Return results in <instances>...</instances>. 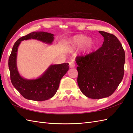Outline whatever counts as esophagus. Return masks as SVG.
Segmentation results:
<instances>
[{
  "label": "esophagus",
  "mask_w": 133,
  "mask_h": 133,
  "mask_svg": "<svg viewBox=\"0 0 133 133\" xmlns=\"http://www.w3.org/2000/svg\"><path fill=\"white\" fill-rule=\"evenodd\" d=\"M69 66L70 68H74L75 66V64L74 62L72 61V62H70V63H69Z\"/></svg>",
  "instance_id": "1"
}]
</instances>
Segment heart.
<instances>
[{
  "label": "heart",
  "mask_w": 133,
  "mask_h": 133,
  "mask_svg": "<svg viewBox=\"0 0 133 133\" xmlns=\"http://www.w3.org/2000/svg\"><path fill=\"white\" fill-rule=\"evenodd\" d=\"M69 51H73L81 46L82 51L85 53L92 48L94 45V40L87 35L79 34L76 35L70 38L68 41Z\"/></svg>",
  "instance_id": "obj_1"
}]
</instances>
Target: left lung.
Instances as JSON below:
<instances>
[{"label": "left lung", "mask_w": 133, "mask_h": 133, "mask_svg": "<svg viewBox=\"0 0 133 133\" xmlns=\"http://www.w3.org/2000/svg\"><path fill=\"white\" fill-rule=\"evenodd\" d=\"M98 32L104 39L101 48L76 60L79 89L92 99L111 96L124 75L125 54L122 44L114 35Z\"/></svg>", "instance_id": "left-lung-1"}]
</instances>
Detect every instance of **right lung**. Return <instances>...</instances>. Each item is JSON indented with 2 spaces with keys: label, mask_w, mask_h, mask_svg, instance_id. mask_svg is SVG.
Returning a JSON list of instances; mask_svg holds the SVG:
<instances>
[{
  "label": "right lung",
  "mask_w": 133,
  "mask_h": 133,
  "mask_svg": "<svg viewBox=\"0 0 133 133\" xmlns=\"http://www.w3.org/2000/svg\"><path fill=\"white\" fill-rule=\"evenodd\" d=\"M34 39L52 44L54 35L45 32H33L20 37L14 44L8 60L11 80L13 86L25 98L33 101H45L57 92L62 77L69 70L68 63L51 65L37 78H25L20 75L17 66L18 47L22 41Z\"/></svg>",
  "instance_id": "right-lung-1"
}]
</instances>
